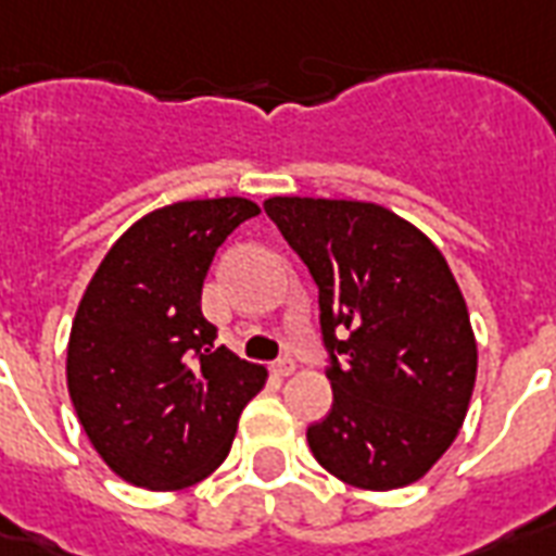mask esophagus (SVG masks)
<instances>
[{"instance_id":"1","label":"esophagus","mask_w":556,"mask_h":556,"mask_svg":"<svg viewBox=\"0 0 556 556\" xmlns=\"http://www.w3.org/2000/svg\"><path fill=\"white\" fill-rule=\"evenodd\" d=\"M273 371L278 374V377H290V374L295 371V359H292V356H281L278 363H273Z\"/></svg>"}]
</instances>
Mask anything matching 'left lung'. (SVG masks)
<instances>
[{"instance_id":"8db88e82","label":"left lung","mask_w":556,"mask_h":556,"mask_svg":"<svg viewBox=\"0 0 556 556\" xmlns=\"http://www.w3.org/2000/svg\"><path fill=\"white\" fill-rule=\"evenodd\" d=\"M264 211L318 287L333 408L307 429L309 450L354 488H406L450 450L476 386V337L450 266L374 202L273 197Z\"/></svg>"}]
</instances>
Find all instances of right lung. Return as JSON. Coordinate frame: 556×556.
<instances>
[{
	"instance_id": "obj_1",
	"label": "right lung",
	"mask_w": 556,
	"mask_h": 556,
	"mask_svg": "<svg viewBox=\"0 0 556 556\" xmlns=\"http://www.w3.org/2000/svg\"><path fill=\"white\" fill-rule=\"evenodd\" d=\"M252 200L174 202L132 223L92 275L68 337L66 380L106 467L148 490H179L217 470L238 417L264 389V365L214 345L202 281Z\"/></svg>"
}]
</instances>
